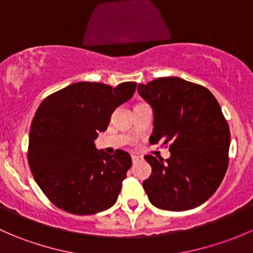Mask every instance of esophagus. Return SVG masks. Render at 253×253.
Returning a JSON list of instances; mask_svg holds the SVG:
<instances>
[{
	"instance_id": "34e87169",
	"label": "esophagus",
	"mask_w": 253,
	"mask_h": 253,
	"mask_svg": "<svg viewBox=\"0 0 253 253\" xmlns=\"http://www.w3.org/2000/svg\"><path fill=\"white\" fill-rule=\"evenodd\" d=\"M139 160H141V157H138V155H132V162H133V164L139 162Z\"/></svg>"
}]
</instances>
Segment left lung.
Here are the masks:
<instances>
[{
    "mask_svg": "<svg viewBox=\"0 0 253 253\" xmlns=\"http://www.w3.org/2000/svg\"><path fill=\"white\" fill-rule=\"evenodd\" d=\"M154 111L150 144L169 145L171 157L145 155L152 175L143 181L150 203L182 211L205 203L223 181L229 164L230 129L213 94L178 77L138 84Z\"/></svg>",
    "mask_w": 253,
    "mask_h": 253,
    "instance_id": "8db88e82",
    "label": "left lung"
}]
</instances>
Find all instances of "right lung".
Segmentation results:
<instances>
[{
	"mask_svg": "<svg viewBox=\"0 0 253 253\" xmlns=\"http://www.w3.org/2000/svg\"><path fill=\"white\" fill-rule=\"evenodd\" d=\"M136 82L116 88L79 82L42 100L33 119L28 163L45 196L62 211L90 215L115 205L131 155L96 150L94 139L108 128L112 111L132 98Z\"/></svg>",
	"mask_w": 253,
	"mask_h": 253,
	"instance_id": "1",
	"label": "right lung"
}]
</instances>
